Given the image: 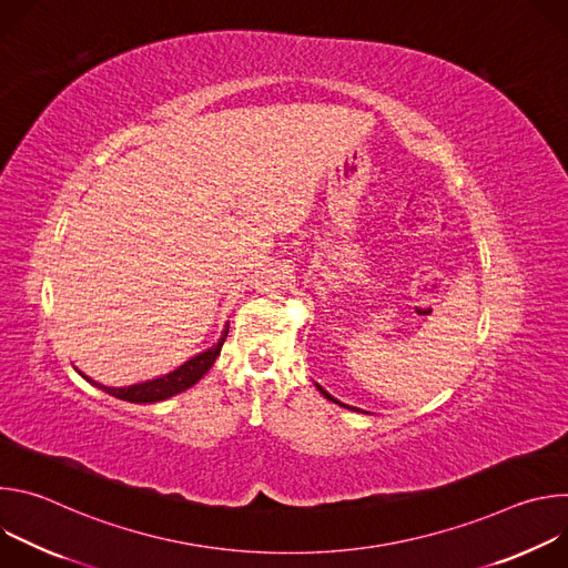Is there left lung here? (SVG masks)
Segmentation results:
<instances>
[{"mask_svg":"<svg viewBox=\"0 0 568 568\" xmlns=\"http://www.w3.org/2000/svg\"><path fill=\"white\" fill-rule=\"evenodd\" d=\"M316 388H318V390H321V393H323V397H328V399H331V402H337V404H342V402H339V399H335V397H333V395H331V393H328V390H323V388H321V386H318V384H316ZM342 407H346V404H342ZM346 409H351V407H346ZM353 409H355V407H353ZM355 412H357V409H355Z\"/></svg>","mask_w":568,"mask_h":568,"instance_id":"left-lung-1","label":"left lung"}]
</instances>
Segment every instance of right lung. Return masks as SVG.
<instances>
[{"label": "right lung", "mask_w": 568, "mask_h": 568, "mask_svg": "<svg viewBox=\"0 0 568 568\" xmlns=\"http://www.w3.org/2000/svg\"><path fill=\"white\" fill-rule=\"evenodd\" d=\"M226 333H229V323H226V328H224V333H222V337H220V342H217L215 346H211L209 351H204V353L191 357L189 362H184V364H182L180 368H175L173 373L154 377V379H148V382H141V384L114 388V386H103V384H99V382H92L88 375H83L80 371H78V373L83 375L90 384L99 386L101 390H105V393H110V395H114V397H119V399L136 402V404L161 402V399H169V397H173V395H178V393L191 388L195 382H200V379L206 375V371L213 366L215 357H217L220 351H222V344H224V339H226Z\"/></svg>", "instance_id": "add662e5"}]
</instances>
